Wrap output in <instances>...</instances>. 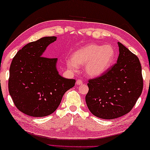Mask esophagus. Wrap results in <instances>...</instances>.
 <instances>
[{
	"label": "esophagus",
	"mask_w": 150,
	"mask_h": 150,
	"mask_svg": "<svg viewBox=\"0 0 150 150\" xmlns=\"http://www.w3.org/2000/svg\"><path fill=\"white\" fill-rule=\"evenodd\" d=\"M82 84H83V82H82V80H80V79L77 80V81H76V84L77 85H81Z\"/></svg>",
	"instance_id": "obj_1"
}]
</instances>
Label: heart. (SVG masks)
I'll return each instance as SVG.
<instances>
[{
	"label": "heart",
	"mask_w": 150,
	"mask_h": 150,
	"mask_svg": "<svg viewBox=\"0 0 150 150\" xmlns=\"http://www.w3.org/2000/svg\"><path fill=\"white\" fill-rule=\"evenodd\" d=\"M115 50L110 45L92 44L78 49L73 54V58L66 60L69 69L76 71L78 65H84L85 71L90 77H98L105 73L111 66L115 58Z\"/></svg>",
	"instance_id": "b5f03b06"
}]
</instances>
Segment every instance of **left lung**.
I'll use <instances>...</instances> for the list:
<instances>
[{
    "instance_id": "1",
    "label": "left lung",
    "mask_w": 150,
    "mask_h": 150,
    "mask_svg": "<svg viewBox=\"0 0 150 150\" xmlns=\"http://www.w3.org/2000/svg\"><path fill=\"white\" fill-rule=\"evenodd\" d=\"M117 45V63L88 83L87 106L93 115L102 119L117 118L130 112L143 90L139 58L122 44L118 42Z\"/></svg>"
}]
</instances>
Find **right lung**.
<instances>
[{
  "mask_svg": "<svg viewBox=\"0 0 150 150\" xmlns=\"http://www.w3.org/2000/svg\"><path fill=\"white\" fill-rule=\"evenodd\" d=\"M56 36H46L27 44L13 58L9 71L8 91L20 111L33 117L50 115L64 93L74 86V79L64 78L56 68L57 58L43 56Z\"/></svg>",
  "mask_w": 150,
  "mask_h": 150,
  "instance_id": "add662e5",
  "label": "right lung"
}]
</instances>
